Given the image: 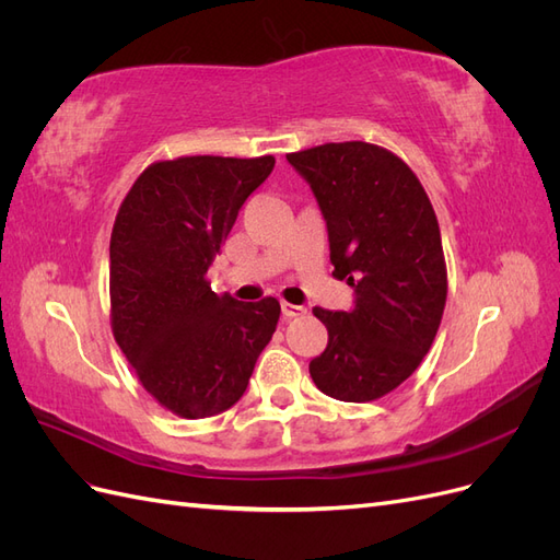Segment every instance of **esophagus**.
I'll return each instance as SVG.
<instances>
[{"label": "esophagus", "instance_id": "34e87169", "mask_svg": "<svg viewBox=\"0 0 560 560\" xmlns=\"http://www.w3.org/2000/svg\"><path fill=\"white\" fill-rule=\"evenodd\" d=\"M280 308H282V315L290 319V317H299V315H306V308L303 306H294V303H287V301H282L280 303Z\"/></svg>", "mask_w": 560, "mask_h": 560}]
</instances>
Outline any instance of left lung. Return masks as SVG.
<instances>
[{"instance_id": "left-lung-1", "label": "left lung", "mask_w": 560, "mask_h": 560, "mask_svg": "<svg viewBox=\"0 0 560 560\" xmlns=\"http://www.w3.org/2000/svg\"><path fill=\"white\" fill-rule=\"evenodd\" d=\"M287 161L325 217L334 278L354 290L352 311L313 308L329 341L311 376L334 399H381L420 366L442 325L448 280L434 208L411 167L378 144L329 142Z\"/></svg>"}]
</instances>
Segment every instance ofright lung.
<instances>
[{"label":"right lung","instance_id":"add662e5","mask_svg":"<svg viewBox=\"0 0 560 560\" xmlns=\"http://www.w3.org/2000/svg\"><path fill=\"white\" fill-rule=\"evenodd\" d=\"M273 156L156 161L126 194L109 241L112 331L163 409L208 418L238 401L280 317L266 296L214 294L208 268Z\"/></svg>","mask_w":560,"mask_h":560}]
</instances>
